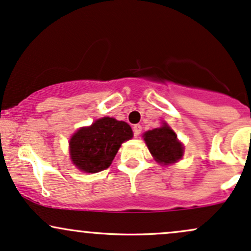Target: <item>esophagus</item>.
I'll return each instance as SVG.
<instances>
[{
  "mask_svg": "<svg viewBox=\"0 0 251 251\" xmlns=\"http://www.w3.org/2000/svg\"><path fill=\"white\" fill-rule=\"evenodd\" d=\"M132 131H134V136H140L141 132H142V126L140 125H135L134 128H132Z\"/></svg>",
  "mask_w": 251,
  "mask_h": 251,
  "instance_id": "34e87169",
  "label": "esophagus"
}]
</instances>
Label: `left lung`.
I'll list each match as a JSON object with an SVG mask.
<instances>
[{"mask_svg":"<svg viewBox=\"0 0 251 251\" xmlns=\"http://www.w3.org/2000/svg\"><path fill=\"white\" fill-rule=\"evenodd\" d=\"M143 137L149 151L158 163H174L183 155V146L178 142L176 134L166 123L161 128L147 131Z\"/></svg>","mask_w":251,"mask_h":251,"instance_id":"left-lung-1","label":"left lung"}]
</instances>
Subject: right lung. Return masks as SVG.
<instances>
[{
    "label": "right lung",
    "mask_w": 251,
    "mask_h": 251,
    "mask_svg": "<svg viewBox=\"0 0 251 251\" xmlns=\"http://www.w3.org/2000/svg\"><path fill=\"white\" fill-rule=\"evenodd\" d=\"M131 137L128 123L111 117L97 120L90 126L79 129L70 140L73 163L84 173L102 172L110 166L121 144Z\"/></svg>",
    "instance_id": "obj_1"
}]
</instances>
